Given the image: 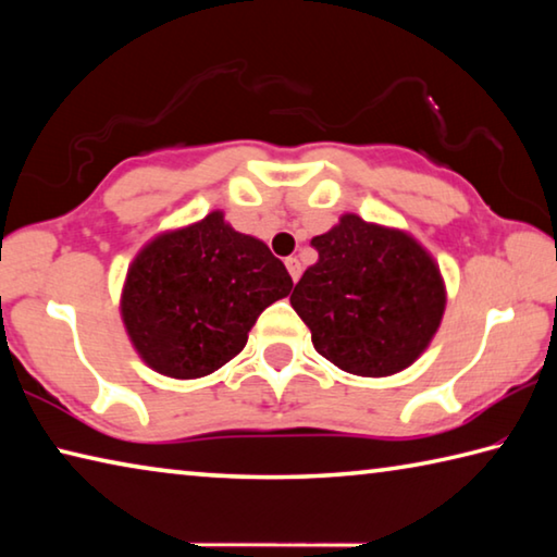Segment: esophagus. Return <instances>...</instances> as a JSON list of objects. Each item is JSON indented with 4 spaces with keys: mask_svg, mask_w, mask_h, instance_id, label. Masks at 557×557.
<instances>
[{
    "mask_svg": "<svg viewBox=\"0 0 557 557\" xmlns=\"http://www.w3.org/2000/svg\"><path fill=\"white\" fill-rule=\"evenodd\" d=\"M285 265H287L289 277L297 282V280H299V275H301V265H299V260H297V258H287V260H285Z\"/></svg>",
    "mask_w": 557,
    "mask_h": 557,
    "instance_id": "esophagus-1",
    "label": "esophagus"
}]
</instances>
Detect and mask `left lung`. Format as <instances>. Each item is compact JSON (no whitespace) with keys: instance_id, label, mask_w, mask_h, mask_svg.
I'll return each instance as SVG.
<instances>
[{"instance_id":"8db88e82","label":"left lung","mask_w":557,"mask_h":557,"mask_svg":"<svg viewBox=\"0 0 557 557\" xmlns=\"http://www.w3.org/2000/svg\"><path fill=\"white\" fill-rule=\"evenodd\" d=\"M319 260L292 292V307L326 361L366 379L393 375L430 346L447 292L437 262L398 228L356 213L312 238Z\"/></svg>"}]
</instances>
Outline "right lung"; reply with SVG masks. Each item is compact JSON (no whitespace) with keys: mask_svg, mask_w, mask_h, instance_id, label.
<instances>
[{"mask_svg":"<svg viewBox=\"0 0 557 557\" xmlns=\"http://www.w3.org/2000/svg\"><path fill=\"white\" fill-rule=\"evenodd\" d=\"M292 277L252 235L213 211L159 233L127 270L120 312L139 358L169 379H203L243 351L248 332Z\"/></svg>","mask_w":557,"mask_h":557,"instance_id":"right-lung-1","label":"right lung"}]
</instances>
